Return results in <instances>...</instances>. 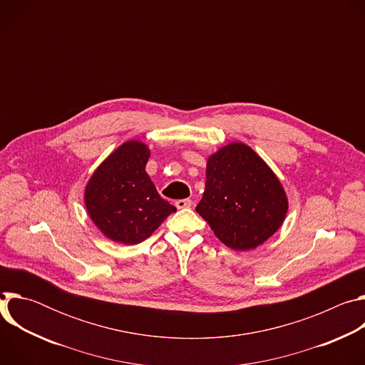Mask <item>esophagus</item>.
Here are the masks:
<instances>
[{
	"label": "esophagus",
	"mask_w": 365,
	"mask_h": 365,
	"mask_svg": "<svg viewBox=\"0 0 365 365\" xmlns=\"http://www.w3.org/2000/svg\"><path fill=\"white\" fill-rule=\"evenodd\" d=\"M176 207L178 210H183V207H190L192 206V200L190 199H179L176 200Z\"/></svg>",
	"instance_id": "esophagus-1"
}]
</instances>
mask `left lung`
Segmentation results:
<instances>
[{"instance_id": "obj_1", "label": "left lung", "mask_w": 365, "mask_h": 365, "mask_svg": "<svg viewBox=\"0 0 365 365\" xmlns=\"http://www.w3.org/2000/svg\"><path fill=\"white\" fill-rule=\"evenodd\" d=\"M284 189L272 169L242 143H231L206 163L205 192L196 212L234 250L269 240L287 212Z\"/></svg>"}]
</instances>
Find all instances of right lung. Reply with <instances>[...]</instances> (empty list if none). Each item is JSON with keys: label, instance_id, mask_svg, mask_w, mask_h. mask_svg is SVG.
<instances>
[{"label": "right lung", "instance_id": "obj_1", "mask_svg": "<svg viewBox=\"0 0 365 365\" xmlns=\"http://www.w3.org/2000/svg\"><path fill=\"white\" fill-rule=\"evenodd\" d=\"M150 151L140 141L118 147L92 175L85 189L91 220L113 241L134 245L148 238L176 207L165 200L145 165Z\"/></svg>", "mask_w": 365, "mask_h": 365}]
</instances>
